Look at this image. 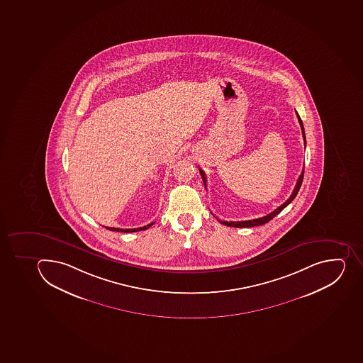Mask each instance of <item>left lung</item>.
<instances>
[{"label": "left lung", "instance_id": "left-lung-1", "mask_svg": "<svg viewBox=\"0 0 363 363\" xmlns=\"http://www.w3.org/2000/svg\"><path fill=\"white\" fill-rule=\"evenodd\" d=\"M297 119H298V123H300L301 125V130H302V134H303V139H304V145H306V133H304V127H303V123L302 120H301L300 116H298V113H297ZM199 171H200V174H201L202 180H203V184H205L206 186V177H205V172H203V170H201V169H199ZM303 177H304V169H303L302 172H301L300 177H298V179H297L296 186H295V189H294L293 193H291V196H289V199H288L287 201L284 202L282 205L280 206V207H278V208L275 209L274 211H272V213H269V214L266 215V216H262V218H255V220H249V221H218L221 222L222 224H224V225H228V227H233V228H252V227H258V225H262V224L267 223V222L271 221L272 218H274V216H277V215L280 213L282 209L286 208L288 205H289L290 202L293 201L294 199H295V196H297V193H298V191H300L301 185H302L303 182Z\"/></svg>", "mask_w": 363, "mask_h": 363}]
</instances>
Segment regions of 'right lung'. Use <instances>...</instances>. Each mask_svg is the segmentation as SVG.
Masks as SVG:
<instances>
[{
	"label": "right lung",
	"instance_id": "add662e5",
	"mask_svg": "<svg viewBox=\"0 0 363 363\" xmlns=\"http://www.w3.org/2000/svg\"><path fill=\"white\" fill-rule=\"evenodd\" d=\"M155 222H152V223L147 224V225H145V227L142 228H135V229H119V228H108V230L111 231H119V233H135V231H142V230H147L148 228L152 227V224H154Z\"/></svg>",
	"mask_w": 363,
	"mask_h": 363
}]
</instances>
